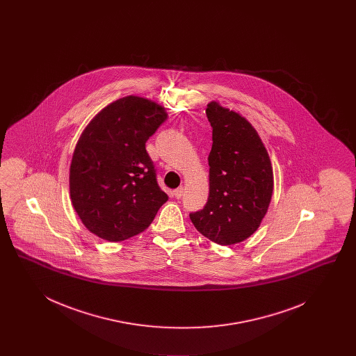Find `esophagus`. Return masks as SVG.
Returning a JSON list of instances; mask_svg holds the SVG:
<instances>
[{"mask_svg": "<svg viewBox=\"0 0 356 356\" xmlns=\"http://www.w3.org/2000/svg\"><path fill=\"white\" fill-rule=\"evenodd\" d=\"M183 193H184V188H183V186H180V188H177V189L173 191V196H175L176 199H180V197L183 196Z\"/></svg>", "mask_w": 356, "mask_h": 356, "instance_id": "esophagus-1", "label": "esophagus"}]
</instances>
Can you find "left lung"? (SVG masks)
<instances>
[{
	"mask_svg": "<svg viewBox=\"0 0 356 356\" xmlns=\"http://www.w3.org/2000/svg\"><path fill=\"white\" fill-rule=\"evenodd\" d=\"M212 127L209 196L189 218L196 229L220 245L254 235L271 203L273 172L268 152L252 124L240 113L211 102L205 109Z\"/></svg>",
	"mask_w": 356,
	"mask_h": 356,
	"instance_id": "obj_1",
	"label": "left lung"
}]
</instances>
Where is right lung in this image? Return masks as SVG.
Wrapping results in <instances>:
<instances>
[{
  "label": "right lung",
  "instance_id": "add662e5",
  "mask_svg": "<svg viewBox=\"0 0 356 356\" xmlns=\"http://www.w3.org/2000/svg\"><path fill=\"white\" fill-rule=\"evenodd\" d=\"M157 102L127 96L90 120L72 156V205L86 229L108 241L145 231L168 196L156 181L145 143L167 120Z\"/></svg>",
  "mask_w": 356,
  "mask_h": 356
}]
</instances>
